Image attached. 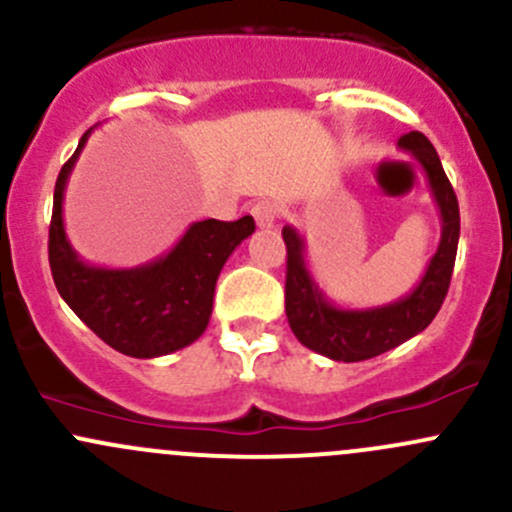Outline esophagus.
<instances>
[{"label": "esophagus", "mask_w": 512, "mask_h": 512, "mask_svg": "<svg viewBox=\"0 0 512 512\" xmlns=\"http://www.w3.org/2000/svg\"><path fill=\"white\" fill-rule=\"evenodd\" d=\"M252 218H255L257 227L270 230V227H275L277 220V205L270 203V200H260V203L252 205Z\"/></svg>", "instance_id": "1"}]
</instances>
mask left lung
<instances>
[{
    "label": "left lung",
    "mask_w": 512,
    "mask_h": 512,
    "mask_svg": "<svg viewBox=\"0 0 512 512\" xmlns=\"http://www.w3.org/2000/svg\"><path fill=\"white\" fill-rule=\"evenodd\" d=\"M401 151L421 163L441 210V242L428 262L421 282L406 297L369 309H342L319 289L304 260V240L292 225L282 227L287 245L285 312L294 337L312 352L334 361H364L399 347L421 334L441 309L456 265L461 215L458 200L446 178L441 158L423 133L411 131L399 138Z\"/></svg>",
    "instance_id": "obj_1"
}]
</instances>
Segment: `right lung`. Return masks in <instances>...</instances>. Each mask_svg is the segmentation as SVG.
<instances>
[{
    "instance_id": "right-lung-1",
    "label": "right lung",
    "mask_w": 512,
    "mask_h": 512,
    "mask_svg": "<svg viewBox=\"0 0 512 512\" xmlns=\"http://www.w3.org/2000/svg\"><path fill=\"white\" fill-rule=\"evenodd\" d=\"M91 131L64 163L54 188L49 265L61 299L108 347L136 359H153L193 344L208 329L218 275L245 237L250 215L223 223L200 220L158 260L131 270H108L81 260L64 230V190Z\"/></svg>"
}]
</instances>
